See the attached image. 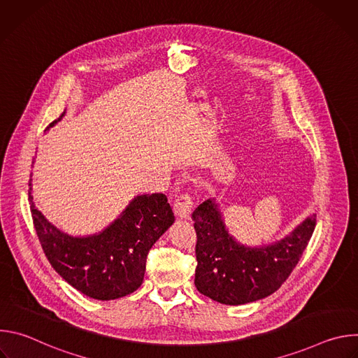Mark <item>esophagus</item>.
Instances as JSON below:
<instances>
[{
  "instance_id": "1",
  "label": "esophagus",
  "mask_w": 358,
  "mask_h": 358,
  "mask_svg": "<svg viewBox=\"0 0 358 358\" xmlns=\"http://www.w3.org/2000/svg\"><path fill=\"white\" fill-rule=\"evenodd\" d=\"M194 207V201L189 194H181L174 202V213L178 218L187 220Z\"/></svg>"
}]
</instances>
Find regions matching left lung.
I'll return each instance as SVG.
<instances>
[{"label": "left lung", "instance_id": "8db88e82", "mask_svg": "<svg viewBox=\"0 0 358 358\" xmlns=\"http://www.w3.org/2000/svg\"><path fill=\"white\" fill-rule=\"evenodd\" d=\"M196 232L195 287L222 304H245L275 293L290 276L308 246L316 215L308 217L283 239L250 248L229 235L215 199L192 213Z\"/></svg>", "mask_w": 358, "mask_h": 358}]
</instances>
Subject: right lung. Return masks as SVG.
Wrapping results in <instances>:
<instances>
[{
  "instance_id": "add662e5",
  "label": "right lung",
  "mask_w": 358,
  "mask_h": 358,
  "mask_svg": "<svg viewBox=\"0 0 358 358\" xmlns=\"http://www.w3.org/2000/svg\"><path fill=\"white\" fill-rule=\"evenodd\" d=\"M31 191L29 187L32 221L49 264L71 286L97 300H115L141 286L148 250L174 222L164 194H143L131 199L119 218L101 232L72 236L41 214Z\"/></svg>"
}]
</instances>
